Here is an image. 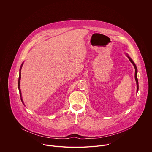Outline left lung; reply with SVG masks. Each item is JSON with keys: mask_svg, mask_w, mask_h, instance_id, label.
Returning <instances> with one entry per match:
<instances>
[{"mask_svg": "<svg viewBox=\"0 0 152 152\" xmlns=\"http://www.w3.org/2000/svg\"><path fill=\"white\" fill-rule=\"evenodd\" d=\"M129 60H130V62L133 64V65L134 66V68H135V73H134V78H135V80L136 81V84H137V92L138 91V89H139V83H138V80H137V68H136V66L135 65V64L133 63V61H132V60L130 58V57L128 56Z\"/></svg>", "mask_w": 152, "mask_h": 152, "instance_id": "8db88e82", "label": "left lung"}]
</instances>
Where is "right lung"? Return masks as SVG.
Segmentation results:
<instances>
[{"label":"right lung","instance_id":"obj_1","mask_svg":"<svg viewBox=\"0 0 152 152\" xmlns=\"http://www.w3.org/2000/svg\"><path fill=\"white\" fill-rule=\"evenodd\" d=\"M23 65V63H22V65H21V67H20V72H19V81H18V88H19V93H20V98H21V100H22V102L23 104V100L22 99V94H21V91H20V78H21V72H20V71H21V69H22V66Z\"/></svg>","mask_w":152,"mask_h":152}]
</instances>
